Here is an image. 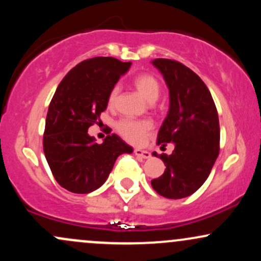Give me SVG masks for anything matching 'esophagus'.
<instances>
[{"mask_svg": "<svg viewBox=\"0 0 261 261\" xmlns=\"http://www.w3.org/2000/svg\"><path fill=\"white\" fill-rule=\"evenodd\" d=\"M134 153H135L137 157H140V159H150L151 157V153L148 152V151L141 150V148H135V150H134Z\"/></svg>", "mask_w": 261, "mask_h": 261, "instance_id": "esophagus-1", "label": "esophagus"}]
</instances>
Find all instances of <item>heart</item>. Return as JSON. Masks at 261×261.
I'll return each instance as SVG.
<instances>
[{"label": "heart", "mask_w": 261, "mask_h": 261, "mask_svg": "<svg viewBox=\"0 0 261 261\" xmlns=\"http://www.w3.org/2000/svg\"><path fill=\"white\" fill-rule=\"evenodd\" d=\"M134 87L148 102L156 101L161 95V85L157 78L150 73H142L133 80ZM119 87H114L109 94V105L114 107L119 99ZM116 130L125 140L133 144L142 142L152 130V122L148 120L122 119L116 124Z\"/></svg>", "instance_id": "heart-1"}]
</instances>
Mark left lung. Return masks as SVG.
Listing matches in <instances>:
<instances>
[{
	"label": "left lung",
	"instance_id": "1",
	"mask_svg": "<svg viewBox=\"0 0 261 261\" xmlns=\"http://www.w3.org/2000/svg\"><path fill=\"white\" fill-rule=\"evenodd\" d=\"M152 64L170 89V110L157 145L173 142L174 150L168 156L160 154L166 170L151 185L166 198H185L205 182L219 154L218 111L207 85L190 68L165 58L154 59Z\"/></svg>",
	"mask_w": 261,
	"mask_h": 261
}]
</instances>
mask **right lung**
Masks as SVG:
<instances>
[{"label": "right lung", "mask_w": 261, "mask_h": 261, "mask_svg": "<svg viewBox=\"0 0 261 261\" xmlns=\"http://www.w3.org/2000/svg\"><path fill=\"white\" fill-rule=\"evenodd\" d=\"M131 63L113 57L80 62L63 78L48 108L43 151L56 181L73 193L98 190L121 153L133 147L116 134L96 144L88 128L100 121L109 94Z\"/></svg>", "instance_id": "1"}]
</instances>
